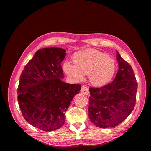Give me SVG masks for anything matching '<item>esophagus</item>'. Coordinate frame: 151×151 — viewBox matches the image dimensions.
I'll return each mask as SVG.
<instances>
[{"instance_id": "34e87169", "label": "esophagus", "mask_w": 151, "mask_h": 151, "mask_svg": "<svg viewBox=\"0 0 151 151\" xmlns=\"http://www.w3.org/2000/svg\"><path fill=\"white\" fill-rule=\"evenodd\" d=\"M81 93L84 94L85 95H88L89 94V89L87 86L83 85L81 88Z\"/></svg>"}]
</instances>
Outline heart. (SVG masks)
Masks as SVG:
<instances>
[{
  "label": "heart",
  "mask_w": 151,
  "mask_h": 151,
  "mask_svg": "<svg viewBox=\"0 0 151 151\" xmlns=\"http://www.w3.org/2000/svg\"><path fill=\"white\" fill-rule=\"evenodd\" d=\"M73 65L65 63L63 69L70 77L77 81L83 79V75H89L91 83L95 87H102L113 78L115 72L114 60L104 53L88 49L76 52L72 57Z\"/></svg>",
  "instance_id": "heart-1"
}]
</instances>
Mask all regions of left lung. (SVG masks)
I'll use <instances>...</instances> for the list:
<instances>
[{"instance_id":"8db88e82","label":"left lung","mask_w":151,"mask_h":151,"mask_svg":"<svg viewBox=\"0 0 151 151\" xmlns=\"http://www.w3.org/2000/svg\"><path fill=\"white\" fill-rule=\"evenodd\" d=\"M119 69L114 81L100 88H90L88 116L97 127H115L133 111L137 83L133 70L116 51Z\"/></svg>"}]
</instances>
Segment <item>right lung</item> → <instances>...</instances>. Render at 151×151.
<instances>
[{
    "mask_svg": "<svg viewBox=\"0 0 151 151\" xmlns=\"http://www.w3.org/2000/svg\"><path fill=\"white\" fill-rule=\"evenodd\" d=\"M66 51L60 48L39 50L21 72L18 101L26 121L45 132L61 128L65 114L80 84H70L64 78L61 63Z\"/></svg>",
    "mask_w": 151,
    "mask_h": 151,
    "instance_id": "1",
    "label": "right lung"
}]
</instances>
